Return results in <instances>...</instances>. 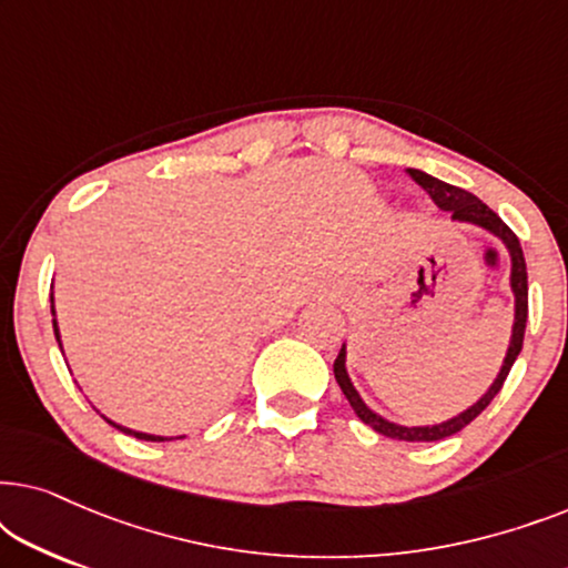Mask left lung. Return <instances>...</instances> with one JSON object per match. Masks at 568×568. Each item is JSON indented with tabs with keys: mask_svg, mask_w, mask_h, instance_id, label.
Here are the masks:
<instances>
[{
	"mask_svg": "<svg viewBox=\"0 0 568 568\" xmlns=\"http://www.w3.org/2000/svg\"><path fill=\"white\" fill-rule=\"evenodd\" d=\"M408 175L414 178V181L422 185L426 193H429L432 201L442 209V212L453 214L455 222L484 227L486 232H491L494 237H499L504 247L509 251V261H511L509 284H511V292H515V325H511V341H509L507 356H504V364H501L499 375H496V379L491 383V387H488V390L480 395V398L473 403L470 408H465L463 414L447 418V422L432 424V426H403V424L387 422V418L375 414V410H372L367 403L362 400V395L356 393L352 379H348L346 344L341 346L336 362H333V375H336V383H338L341 390H344L346 400L352 403L354 414L359 416L364 424L372 426V429H375L377 434H383V437H390V439H403V442H437V439L453 437V434L465 429V426H468L478 414H484L488 403H491L496 398V393L501 390V385L509 375L511 364H515L519 352H523L525 325H527V266H525L523 245H519L515 232H511L507 224L501 222V216L491 212V209H488L478 196H473V193L465 191V189H457V185H449L445 181H439V178L426 175V173H422V170L408 168Z\"/></svg>",
	"mask_w": 568,
	"mask_h": 568,
	"instance_id": "left-lung-1",
	"label": "left lung"
}]
</instances>
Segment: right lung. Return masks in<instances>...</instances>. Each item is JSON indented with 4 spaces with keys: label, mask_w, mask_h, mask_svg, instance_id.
Returning <instances> with one entry per match:
<instances>
[{
    "label": "right lung",
    "mask_w": 568,
    "mask_h": 568,
    "mask_svg": "<svg viewBox=\"0 0 568 568\" xmlns=\"http://www.w3.org/2000/svg\"><path fill=\"white\" fill-rule=\"evenodd\" d=\"M51 315H57V310H53V297H51ZM53 333H57V341H59V346H61V336H59V325H57V321H53ZM103 418H105V416H103ZM105 422L111 424V426H115V429H121L123 434H131V437H136V439H144V442H168V437H158V434H144V432L126 429V426L115 424V422H111V418H105Z\"/></svg>",
    "instance_id": "add662e5"
}]
</instances>
